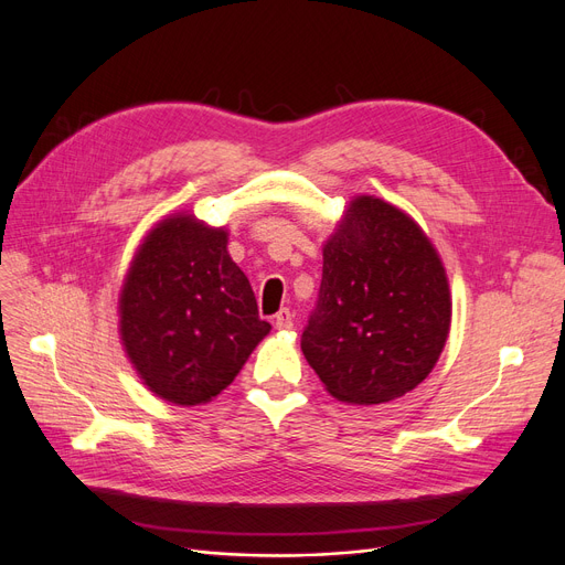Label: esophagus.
Segmentation results:
<instances>
[{"mask_svg": "<svg viewBox=\"0 0 565 565\" xmlns=\"http://www.w3.org/2000/svg\"><path fill=\"white\" fill-rule=\"evenodd\" d=\"M275 328L286 332V330H292V313L288 309H281L277 316H275Z\"/></svg>", "mask_w": 565, "mask_h": 565, "instance_id": "1", "label": "esophagus"}]
</instances>
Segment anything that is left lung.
Returning <instances> with one entry per match:
<instances>
[{
  "mask_svg": "<svg viewBox=\"0 0 565 565\" xmlns=\"http://www.w3.org/2000/svg\"><path fill=\"white\" fill-rule=\"evenodd\" d=\"M451 324L444 265L396 205L352 199L322 247V281L302 352L343 403L405 396L437 364Z\"/></svg>",
  "mask_w": 565,
  "mask_h": 565,
  "instance_id": "left-lung-1",
  "label": "left lung"
}]
</instances>
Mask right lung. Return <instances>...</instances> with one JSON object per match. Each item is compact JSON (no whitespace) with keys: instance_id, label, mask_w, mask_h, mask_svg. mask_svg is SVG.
<instances>
[{"instance_id":"right-lung-1","label":"right lung","mask_w":565,"mask_h":565,"mask_svg":"<svg viewBox=\"0 0 565 565\" xmlns=\"http://www.w3.org/2000/svg\"><path fill=\"white\" fill-rule=\"evenodd\" d=\"M226 243L224 228L173 215L143 237L126 275L121 341L146 387L169 403L215 398L270 332Z\"/></svg>"}]
</instances>
